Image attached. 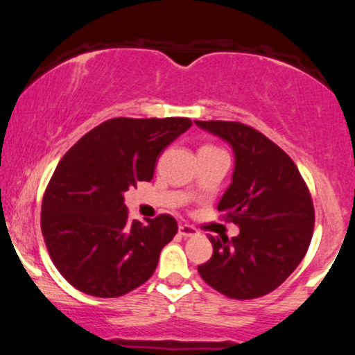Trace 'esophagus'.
<instances>
[{"label":"esophagus","instance_id":"obj_1","mask_svg":"<svg viewBox=\"0 0 355 355\" xmlns=\"http://www.w3.org/2000/svg\"><path fill=\"white\" fill-rule=\"evenodd\" d=\"M178 234H180L182 237H195V235H197L198 232H197V229H195V227L183 223V225L178 227Z\"/></svg>","mask_w":355,"mask_h":355}]
</instances>
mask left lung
Segmentation results:
<instances>
[{"mask_svg":"<svg viewBox=\"0 0 355 355\" xmlns=\"http://www.w3.org/2000/svg\"><path fill=\"white\" fill-rule=\"evenodd\" d=\"M232 146L235 168L217 210L240 227L237 237H211L214 254L198 266L211 288L230 299L275 291L311 245L313 203L292 158L266 135L239 121H198Z\"/></svg>","mask_w":355,"mask_h":355,"instance_id":"left-lung-1","label":"left lung"}]
</instances>
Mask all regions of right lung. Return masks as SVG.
Wrapping results in <instances>:
<instances>
[{
  "mask_svg": "<svg viewBox=\"0 0 355 355\" xmlns=\"http://www.w3.org/2000/svg\"><path fill=\"white\" fill-rule=\"evenodd\" d=\"M191 126L189 118H112L61 158L42 205V232L60 274L80 292L120 297L157 268L177 220H128L123 193L153 178L158 155Z\"/></svg>",
  "mask_w": 355,
  "mask_h": 355,
  "instance_id": "add662e5",
  "label": "right lung"
}]
</instances>
